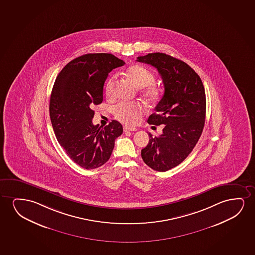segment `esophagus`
Listing matches in <instances>:
<instances>
[{
  "mask_svg": "<svg viewBox=\"0 0 255 255\" xmlns=\"http://www.w3.org/2000/svg\"><path fill=\"white\" fill-rule=\"evenodd\" d=\"M135 130H136V129H135V128H129V127H127V126L124 127V131L125 132H127V131H135Z\"/></svg>",
  "mask_w": 255,
  "mask_h": 255,
  "instance_id": "obj_1",
  "label": "esophagus"
}]
</instances>
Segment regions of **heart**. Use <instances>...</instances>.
<instances>
[{"mask_svg": "<svg viewBox=\"0 0 255 255\" xmlns=\"http://www.w3.org/2000/svg\"><path fill=\"white\" fill-rule=\"evenodd\" d=\"M126 76L138 89H143L141 95L150 104H155L160 100L163 91L160 87L154 84L155 76L147 68L140 64H133L126 70ZM117 75L112 74L105 83V93L112 97L115 90ZM116 119L127 126H136L144 114L145 110L138 103L126 104L122 103L117 105L114 110Z\"/></svg>", "mask_w": 255, "mask_h": 255, "instance_id": "heart-1", "label": "heart"}]
</instances>
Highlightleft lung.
Listing matches in <instances>:
<instances>
[{"label":"left lung","mask_w":255,"mask_h":255,"mask_svg":"<svg viewBox=\"0 0 255 255\" xmlns=\"http://www.w3.org/2000/svg\"><path fill=\"white\" fill-rule=\"evenodd\" d=\"M136 61L155 67L164 83V96L148 119L150 125H164L163 133L158 136L148 134L150 140L141 156L149 167L166 171L188 157L202 134L205 88L187 63L164 53H150Z\"/></svg>","instance_id":"obj_1"}]
</instances>
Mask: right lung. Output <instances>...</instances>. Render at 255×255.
<instances>
[{"mask_svg":"<svg viewBox=\"0 0 255 255\" xmlns=\"http://www.w3.org/2000/svg\"><path fill=\"white\" fill-rule=\"evenodd\" d=\"M123 60L112 54H86L70 61L61 70L53 86L49 116L56 139L68 156L81 167H100L111 157L122 125L94 126V105L103 102L104 84Z\"/></svg>","mask_w":255,"mask_h":255,"instance_id":"obj_1","label":"right lung"}]
</instances>
